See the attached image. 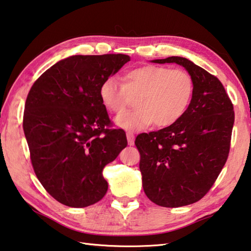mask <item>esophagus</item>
<instances>
[{"instance_id": "obj_1", "label": "esophagus", "mask_w": 251, "mask_h": 251, "mask_svg": "<svg viewBox=\"0 0 251 251\" xmlns=\"http://www.w3.org/2000/svg\"><path fill=\"white\" fill-rule=\"evenodd\" d=\"M126 137H127V141H128V145L133 146V145H134V140H135L134 134L130 133V131H127V133H126Z\"/></svg>"}]
</instances>
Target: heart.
Instances as JSON below:
<instances>
[{"instance_id": "obj_1", "label": "heart", "mask_w": 251, "mask_h": 251, "mask_svg": "<svg viewBox=\"0 0 251 251\" xmlns=\"http://www.w3.org/2000/svg\"><path fill=\"white\" fill-rule=\"evenodd\" d=\"M194 81L188 71L162 66H143L127 71L120 83L107 78L100 86L106 110L120 115L136 99L137 108L117 117L125 129L141 130L152 124L167 127L183 116L192 100Z\"/></svg>"}]
</instances>
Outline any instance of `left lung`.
Segmentation results:
<instances>
[{
  "label": "left lung",
  "mask_w": 251,
  "mask_h": 251,
  "mask_svg": "<svg viewBox=\"0 0 251 251\" xmlns=\"http://www.w3.org/2000/svg\"><path fill=\"white\" fill-rule=\"evenodd\" d=\"M152 61L184 67L193 78L194 92L188 110L175 124L136 137L143 188L159 206H184L200 201L225 166L234 105L222 82L188 59L169 57Z\"/></svg>",
  "instance_id": "1"
}]
</instances>
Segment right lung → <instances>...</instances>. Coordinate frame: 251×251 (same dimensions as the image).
<instances>
[{
  "label": "right lung",
  "instance_id": "1",
  "mask_svg": "<svg viewBox=\"0 0 251 251\" xmlns=\"http://www.w3.org/2000/svg\"><path fill=\"white\" fill-rule=\"evenodd\" d=\"M129 61L123 53L71 56L34 82L23 128L35 175L59 203L85 207L107 191L102 171L127 146L100 98L102 82Z\"/></svg>",
  "mask_w": 251,
  "mask_h": 251
}]
</instances>
